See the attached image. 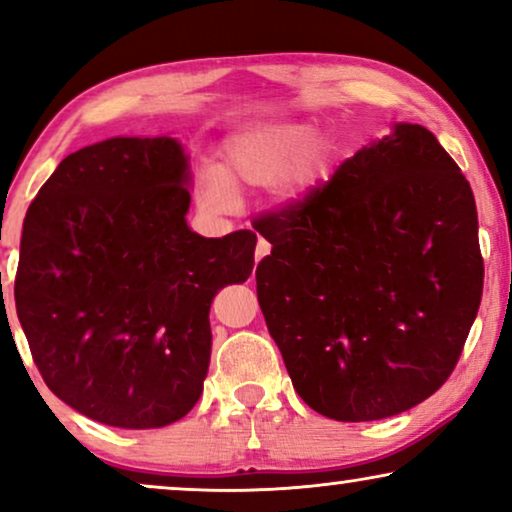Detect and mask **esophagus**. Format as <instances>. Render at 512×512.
<instances>
[{
    "instance_id": "obj_1",
    "label": "esophagus",
    "mask_w": 512,
    "mask_h": 512,
    "mask_svg": "<svg viewBox=\"0 0 512 512\" xmlns=\"http://www.w3.org/2000/svg\"><path fill=\"white\" fill-rule=\"evenodd\" d=\"M270 242L268 240H263V237H258V242H256V251H254V256H256V263L261 261V258H265L270 254Z\"/></svg>"
}]
</instances>
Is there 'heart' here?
<instances>
[{
	"label": "heart",
	"mask_w": 512,
	"mask_h": 512,
	"mask_svg": "<svg viewBox=\"0 0 512 512\" xmlns=\"http://www.w3.org/2000/svg\"><path fill=\"white\" fill-rule=\"evenodd\" d=\"M328 170V151L312 123H265L237 132L223 144V167L205 165L198 174V198L214 214L240 205V186H265L284 205H300Z\"/></svg>",
	"instance_id": "heart-1"
}]
</instances>
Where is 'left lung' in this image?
Here are the masks:
<instances>
[{
  "instance_id": "left-lung-1",
  "label": "left lung",
  "mask_w": 512,
  "mask_h": 512,
  "mask_svg": "<svg viewBox=\"0 0 512 512\" xmlns=\"http://www.w3.org/2000/svg\"><path fill=\"white\" fill-rule=\"evenodd\" d=\"M254 228L265 324L293 389L338 422L394 417L457 366L482 298L478 212L424 125L396 123Z\"/></svg>"
}]
</instances>
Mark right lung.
Masks as SVG:
<instances>
[{"label": "right lung", "instance_id": "1", "mask_svg": "<svg viewBox=\"0 0 512 512\" xmlns=\"http://www.w3.org/2000/svg\"><path fill=\"white\" fill-rule=\"evenodd\" d=\"M191 179L179 139L111 137L69 153L27 209L20 326L48 389L95 422L160 429L188 415L212 300L254 270L251 230L188 228Z\"/></svg>", "mask_w": 512, "mask_h": 512}]
</instances>
